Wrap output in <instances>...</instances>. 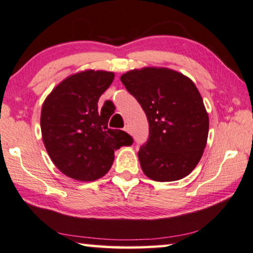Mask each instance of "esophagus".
<instances>
[{"instance_id": "obj_1", "label": "esophagus", "mask_w": 253, "mask_h": 253, "mask_svg": "<svg viewBox=\"0 0 253 253\" xmlns=\"http://www.w3.org/2000/svg\"><path fill=\"white\" fill-rule=\"evenodd\" d=\"M124 131H126L127 133H131V129H130V126H124Z\"/></svg>"}]
</instances>
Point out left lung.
<instances>
[{"label": "left lung", "instance_id": "obj_1", "mask_svg": "<svg viewBox=\"0 0 253 253\" xmlns=\"http://www.w3.org/2000/svg\"><path fill=\"white\" fill-rule=\"evenodd\" d=\"M140 104L149 135L138 152L141 169L155 181L186 177L200 162L209 133V116L195 84L169 68L145 67L121 76Z\"/></svg>", "mask_w": 253, "mask_h": 253}]
</instances>
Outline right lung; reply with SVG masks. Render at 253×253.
I'll list each match as a JSON object with an SVG mask.
<instances>
[{"mask_svg":"<svg viewBox=\"0 0 253 253\" xmlns=\"http://www.w3.org/2000/svg\"><path fill=\"white\" fill-rule=\"evenodd\" d=\"M113 80L112 72L76 73L58 84L43 102L41 131L46 152L54 166L75 180L92 181L105 175L114 151L133 142L130 134L108 127L114 114L106 106L111 100L98 107Z\"/></svg>","mask_w":253,"mask_h":253,"instance_id":"obj_1","label":"right lung"}]
</instances>
